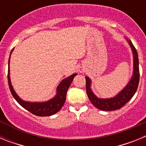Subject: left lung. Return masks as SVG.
<instances>
[{"label": "left lung", "instance_id": "1", "mask_svg": "<svg viewBox=\"0 0 146 146\" xmlns=\"http://www.w3.org/2000/svg\"><path fill=\"white\" fill-rule=\"evenodd\" d=\"M129 43L131 46L134 55V72L133 76L128 85L125 87L123 91L117 95L115 97L112 99H98L91 91L90 88L91 80L88 77H86V93L91 102L98 109L104 111H112L115 110L123 107L126 103L129 101L135 95L137 89L138 87L139 80H140V71H139V60L138 55L136 48L129 40Z\"/></svg>", "mask_w": 146, "mask_h": 146}]
</instances>
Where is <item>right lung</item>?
<instances>
[{
	"mask_svg": "<svg viewBox=\"0 0 146 146\" xmlns=\"http://www.w3.org/2000/svg\"><path fill=\"white\" fill-rule=\"evenodd\" d=\"M10 55H11V53H10ZM9 60L10 57L9 58L8 82H9L10 91H11L13 97L15 98V100L23 108H24L27 110H28L30 113H31L32 114L37 115V116H50V115H54L56 113H58L61 109L62 107L64 106V102H65L66 99V94L68 88L70 86L71 83L72 82V80L74 79V77L77 75V74H72L70 77H67V78L64 79V80H62V82H60L57 88V95L53 99L50 100V101L42 103L26 102L23 101L21 99L19 98V96L17 95L16 93L14 91L12 86L11 84L9 77Z\"/></svg>",
	"mask_w": 146,
	"mask_h": 146,
	"instance_id": "right-lung-1",
	"label": "right lung"
}]
</instances>
